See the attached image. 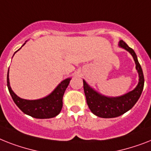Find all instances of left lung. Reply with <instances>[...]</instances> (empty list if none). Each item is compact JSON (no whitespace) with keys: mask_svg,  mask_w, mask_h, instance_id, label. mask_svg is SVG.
Segmentation results:
<instances>
[{"mask_svg":"<svg viewBox=\"0 0 151 151\" xmlns=\"http://www.w3.org/2000/svg\"><path fill=\"white\" fill-rule=\"evenodd\" d=\"M118 45L120 48L128 51L133 56L136 63V69L139 75V82L133 91L125 95L118 97H108L98 92L83 80L84 94L88 107L94 115L101 118H115L126 113L137 103L143 89L144 77L134 50L129 47L122 40L119 42Z\"/></svg>","mask_w":151,"mask_h":151,"instance_id":"obj_1","label":"left lung"}]
</instances>
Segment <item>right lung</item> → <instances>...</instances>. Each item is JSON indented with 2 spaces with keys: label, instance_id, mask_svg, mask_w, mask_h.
Listing matches in <instances>:
<instances>
[{
  "label": "right lung",
  "instance_id": "right-lung-1",
  "mask_svg": "<svg viewBox=\"0 0 151 151\" xmlns=\"http://www.w3.org/2000/svg\"><path fill=\"white\" fill-rule=\"evenodd\" d=\"M25 42L23 44V46L25 44ZM15 52L14 55L15 54ZM70 80H71L70 78H66L57 85V87L50 95L44 97L42 99H36V100H27V99H22L12 91V88L10 86L9 70L7 76V85L13 101L24 114L35 119H50L53 118L60 112L63 107V95L67 86L69 85Z\"/></svg>",
  "mask_w": 151,
  "mask_h": 151
}]
</instances>
